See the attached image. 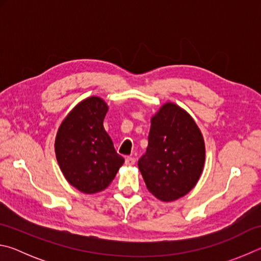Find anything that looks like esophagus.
Segmentation results:
<instances>
[{
  "label": "esophagus",
  "mask_w": 261,
  "mask_h": 261,
  "mask_svg": "<svg viewBox=\"0 0 261 261\" xmlns=\"http://www.w3.org/2000/svg\"><path fill=\"white\" fill-rule=\"evenodd\" d=\"M136 163V158H134V156H127L126 159H125V165H127V166H134Z\"/></svg>",
  "instance_id": "34e87169"
}]
</instances>
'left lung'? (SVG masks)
I'll return each instance as SVG.
<instances>
[{
  "instance_id": "left-lung-1",
  "label": "left lung",
  "mask_w": 261,
  "mask_h": 261,
  "mask_svg": "<svg viewBox=\"0 0 261 261\" xmlns=\"http://www.w3.org/2000/svg\"><path fill=\"white\" fill-rule=\"evenodd\" d=\"M205 163V143L192 117L166 103L151 120L146 153L138 167L153 196L173 201L191 191Z\"/></svg>"
}]
</instances>
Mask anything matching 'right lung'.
Masks as SVG:
<instances>
[{
  "label": "right lung",
  "mask_w": 261,
  "mask_h": 261,
  "mask_svg": "<svg viewBox=\"0 0 261 261\" xmlns=\"http://www.w3.org/2000/svg\"><path fill=\"white\" fill-rule=\"evenodd\" d=\"M107 110L102 99L87 98L69 113L56 135L55 153L62 173L84 193L102 191L124 163L103 127Z\"/></svg>",
  "instance_id": "add662e5"
}]
</instances>
